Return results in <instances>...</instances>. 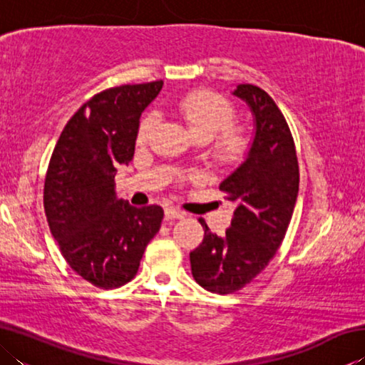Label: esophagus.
Segmentation results:
<instances>
[{
    "instance_id": "obj_1",
    "label": "esophagus",
    "mask_w": 365,
    "mask_h": 365,
    "mask_svg": "<svg viewBox=\"0 0 365 365\" xmlns=\"http://www.w3.org/2000/svg\"><path fill=\"white\" fill-rule=\"evenodd\" d=\"M164 214H165V217H168V219H182V217H185L183 211H180V209H177V207H172V206L165 207Z\"/></svg>"
}]
</instances>
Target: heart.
<instances>
[{
    "label": "heart",
    "instance_id": "heart-1",
    "mask_svg": "<svg viewBox=\"0 0 365 365\" xmlns=\"http://www.w3.org/2000/svg\"><path fill=\"white\" fill-rule=\"evenodd\" d=\"M177 114L195 138L211 141V153L219 163L233 164L245 156L248 137L242 127L230 125L235 119V109L225 98L211 91H193L178 101ZM154 128L156 117L153 114L143 117L138 127L137 143H148Z\"/></svg>",
    "mask_w": 365,
    "mask_h": 365
}]
</instances>
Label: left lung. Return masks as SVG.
I'll return each instance as SVG.
<instances>
[{
	"label": "left lung",
	"instance_id": "left-lung-1",
	"mask_svg": "<svg viewBox=\"0 0 365 365\" xmlns=\"http://www.w3.org/2000/svg\"><path fill=\"white\" fill-rule=\"evenodd\" d=\"M235 96L255 117V138L248 156L219 188L235 202L224 237L209 230L190 252L191 274L207 292L228 294L261 274L285 238L299 190L294 141L282 110L259 86L242 83Z\"/></svg>",
	"mask_w": 365,
	"mask_h": 365
}]
</instances>
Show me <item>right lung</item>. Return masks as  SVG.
<instances>
[{
  "label": "right lung",
  "mask_w": 365,
  "mask_h": 365,
  "mask_svg": "<svg viewBox=\"0 0 365 365\" xmlns=\"http://www.w3.org/2000/svg\"><path fill=\"white\" fill-rule=\"evenodd\" d=\"M160 88L163 80L95 95L66 123L49 160V230L72 270L98 288H119L137 275L164 217L160 206L133 207L114 190L117 165L133 158L140 115Z\"/></svg>",
  "instance_id": "1"
}]
</instances>
